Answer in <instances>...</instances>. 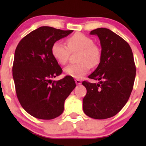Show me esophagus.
Returning <instances> with one entry per match:
<instances>
[{"instance_id": "1", "label": "esophagus", "mask_w": 146, "mask_h": 146, "mask_svg": "<svg viewBox=\"0 0 146 146\" xmlns=\"http://www.w3.org/2000/svg\"><path fill=\"white\" fill-rule=\"evenodd\" d=\"M75 83H76V84H82V81L80 80H78V79H77V80H75Z\"/></svg>"}]
</instances>
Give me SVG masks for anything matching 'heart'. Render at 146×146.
Instances as JSON below:
<instances>
[{"instance_id": "1", "label": "heart", "mask_w": 146, "mask_h": 146, "mask_svg": "<svg viewBox=\"0 0 146 146\" xmlns=\"http://www.w3.org/2000/svg\"><path fill=\"white\" fill-rule=\"evenodd\" d=\"M93 42L90 37L76 33L67 38V45L59 40L55 42L51 46L52 56L60 64L65 65L71 53L79 52L78 60L80 62L68 65L64 71L66 75L80 79L89 72L91 66H98L101 61V48Z\"/></svg>"}]
</instances>
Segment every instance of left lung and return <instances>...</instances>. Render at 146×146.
Returning <instances> with one entry per match:
<instances>
[{"mask_svg":"<svg viewBox=\"0 0 146 146\" xmlns=\"http://www.w3.org/2000/svg\"><path fill=\"white\" fill-rule=\"evenodd\" d=\"M97 35L102 46V59L88 78L98 84L84 81L86 95L83 110L87 116L104 119L115 116L130 98L136 75V67L130 45L115 33L106 28L90 31Z\"/></svg>","mask_w":146,"mask_h":146,"instance_id":"obj_1","label":"left lung"}]
</instances>
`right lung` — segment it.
Returning a JSON list of instances; mask_svg holds the SVG:
<instances>
[{
    "mask_svg": "<svg viewBox=\"0 0 146 146\" xmlns=\"http://www.w3.org/2000/svg\"><path fill=\"white\" fill-rule=\"evenodd\" d=\"M73 31L40 27L25 36L16 48L12 72L16 95L22 107L36 118L60 116L65 100L76 86L68 75L58 81L51 80L62 72L52 56V45Z\"/></svg>",
    "mask_w": 146,
    "mask_h": 146,
    "instance_id": "1",
    "label": "right lung"
}]
</instances>
